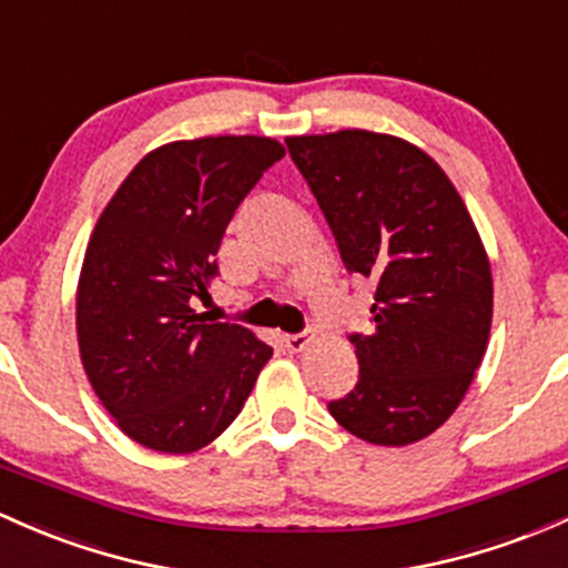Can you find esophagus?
Listing matches in <instances>:
<instances>
[{
    "label": "esophagus",
    "instance_id": "34e87169",
    "mask_svg": "<svg viewBox=\"0 0 568 568\" xmlns=\"http://www.w3.org/2000/svg\"><path fill=\"white\" fill-rule=\"evenodd\" d=\"M313 339H315V334L310 332V329H304V332H296V334H285L283 343H285V348L294 351V354H300V351L307 348V345L313 343Z\"/></svg>",
    "mask_w": 568,
    "mask_h": 568
}]
</instances>
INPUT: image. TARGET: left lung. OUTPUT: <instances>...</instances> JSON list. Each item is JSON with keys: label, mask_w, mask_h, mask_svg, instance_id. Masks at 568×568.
Listing matches in <instances>:
<instances>
[{"label": "left lung", "mask_w": 568, "mask_h": 568, "mask_svg": "<svg viewBox=\"0 0 568 568\" xmlns=\"http://www.w3.org/2000/svg\"><path fill=\"white\" fill-rule=\"evenodd\" d=\"M339 258L375 285L359 381L329 414L356 438L408 446L463 403L487 351L493 274L463 199L429 154L369 130L285 139Z\"/></svg>", "instance_id": "obj_1"}]
</instances>
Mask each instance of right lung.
<instances>
[{
  "label": "right lung",
  "mask_w": 568,
  "mask_h": 568,
  "mask_svg": "<svg viewBox=\"0 0 568 568\" xmlns=\"http://www.w3.org/2000/svg\"><path fill=\"white\" fill-rule=\"evenodd\" d=\"M285 154L261 135L154 149L119 184L83 255L75 329L83 369L124 435L190 455L242 410L272 348L239 324H206L195 300L217 277L236 206Z\"/></svg>",
  "instance_id": "right-lung-1"
}]
</instances>
